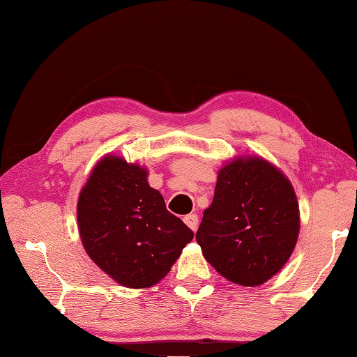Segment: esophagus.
Segmentation results:
<instances>
[{
	"label": "esophagus",
	"mask_w": 357,
	"mask_h": 357,
	"mask_svg": "<svg viewBox=\"0 0 357 357\" xmlns=\"http://www.w3.org/2000/svg\"><path fill=\"white\" fill-rule=\"evenodd\" d=\"M184 222L187 224L188 229H192L193 231L198 230V215H195V213L187 215V216L184 218Z\"/></svg>",
	"instance_id": "1"
}]
</instances>
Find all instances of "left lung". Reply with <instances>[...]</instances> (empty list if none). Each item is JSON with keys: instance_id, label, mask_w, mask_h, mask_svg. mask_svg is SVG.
<instances>
[{"instance_id": "1", "label": "left lung", "mask_w": 357, "mask_h": 357, "mask_svg": "<svg viewBox=\"0 0 357 357\" xmlns=\"http://www.w3.org/2000/svg\"><path fill=\"white\" fill-rule=\"evenodd\" d=\"M294 188L262 156H236L218 172L215 196L196 233L202 255L233 284L257 287L279 273L299 238Z\"/></svg>"}]
</instances>
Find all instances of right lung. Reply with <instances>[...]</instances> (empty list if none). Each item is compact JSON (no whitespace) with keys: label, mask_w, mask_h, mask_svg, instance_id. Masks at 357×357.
Wrapping results in <instances>:
<instances>
[{"label":"right lung","mask_w":357,"mask_h":357,"mask_svg":"<svg viewBox=\"0 0 357 357\" xmlns=\"http://www.w3.org/2000/svg\"><path fill=\"white\" fill-rule=\"evenodd\" d=\"M147 178V167L109 153L95 164L77 204L86 253L127 288L158 284L193 239Z\"/></svg>","instance_id":"right-lung-1"}]
</instances>
